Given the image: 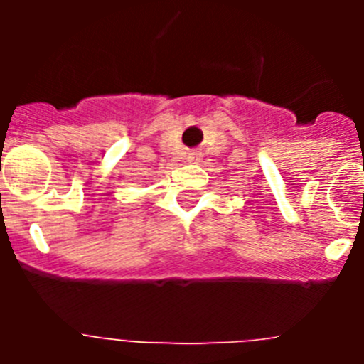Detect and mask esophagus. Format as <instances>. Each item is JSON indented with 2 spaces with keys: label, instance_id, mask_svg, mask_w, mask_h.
Listing matches in <instances>:
<instances>
[{
  "label": "esophagus",
  "instance_id": "obj_1",
  "mask_svg": "<svg viewBox=\"0 0 364 364\" xmlns=\"http://www.w3.org/2000/svg\"><path fill=\"white\" fill-rule=\"evenodd\" d=\"M189 160H191V162H198V153H191Z\"/></svg>",
  "mask_w": 364,
  "mask_h": 364
}]
</instances>
